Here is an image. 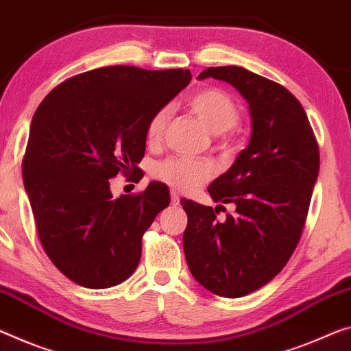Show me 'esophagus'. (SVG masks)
Returning <instances> with one entry per match:
<instances>
[{
  "mask_svg": "<svg viewBox=\"0 0 351 351\" xmlns=\"http://www.w3.org/2000/svg\"><path fill=\"white\" fill-rule=\"evenodd\" d=\"M170 197H171V204L176 206L178 203H180V195H178L176 191H171L170 192Z\"/></svg>",
  "mask_w": 351,
  "mask_h": 351,
  "instance_id": "34e87169",
  "label": "esophagus"
}]
</instances>
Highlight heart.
Here are the masks:
<instances>
[{
	"mask_svg": "<svg viewBox=\"0 0 351 351\" xmlns=\"http://www.w3.org/2000/svg\"><path fill=\"white\" fill-rule=\"evenodd\" d=\"M189 109L215 137L217 145L221 149H230L232 145L231 131L241 120V109L230 93L217 87L202 88L187 99ZM170 106H162L154 110L145 126V138L148 145H156L164 136L170 120ZM215 173V167L204 159L171 156L154 164L153 176L164 184L181 192H192L206 184Z\"/></svg>",
	"mask_w": 351,
	"mask_h": 351,
	"instance_id": "1",
	"label": "heart"
}]
</instances>
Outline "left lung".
Instances as JSON below:
<instances>
[{
    "label": "left lung",
    "mask_w": 351,
    "mask_h": 351,
    "mask_svg": "<svg viewBox=\"0 0 351 351\" xmlns=\"http://www.w3.org/2000/svg\"><path fill=\"white\" fill-rule=\"evenodd\" d=\"M230 82L247 99L252 138L230 170L208 187L219 207L181 199L182 245L193 278L215 295H248L280 274L295 252L319 176L320 154L303 106L286 87L236 65L209 66L198 80Z\"/></svg>",
    "instance_id": "8db88e82"
}]
</instances>
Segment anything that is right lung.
<instances>
[{
    "label": "right lung",
    "mask_w": 351,
    "mask_h": 351,
    "mask_svg": "<svg viewBox=\"0 0 351 351\" xmlns=\"http://www.w3.org/2000/svg\"><path fill=\"white\" fill-rule=\"evenodd\" d=\"M191 80L182 69L103 66L60 82L37 108L23 182L43 250L76 285L112 287L137 269L169 189L153 181L112 199L109 180L138 173L148 119Z\"/></svg>",
    "instance_id": "1"
}]
</instances>
